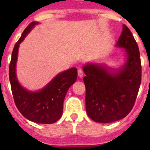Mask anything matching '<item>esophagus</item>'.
Segmentation results:
<instances>
[{"label":"esophagus","instance_id":"obj_1","mask_svg":"<svg viewBox=\"0 0 150 150\" xmlns=\"http://www.w3.org/2000/svg\"><path fill=\"white\" fill-rule=\"evenodd\" d=\"M77 72H78V76H79V77H82V76H83V74H84V73H83V68H81V67H80V68L78 69Z\"/></svg>","mask_w":150,"mask_h":150}]
</instances>
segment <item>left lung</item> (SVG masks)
I'll return each instance as SVG.
<instances>
[{"mask_svg":"<svg viewBox=\"0 0 150 150\" xmlns=\"http://www.w3.org/2000/svg\"><path fill=\"white\" fill-rule=\"evenodd\" d=\"M116 46L125 48L127 62L116 74L97 64L84 66L86 108L89 118L100 123L125 117L134 105L141 83L140 52L130 29L123 25Z\"/></svg>","mask_w":150,"mask_h":150,"instance_id":"left-lung-1","label":"left lung"}]
</instances>
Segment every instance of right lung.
Returning <instances> with one entry per match:
<instances>
[{"label":"right lung","mask_w":150,"mask_h":150,"mask_svg":"<svg viewBox=\"0 0 150 150\" xmlns=\"http://www.w3.org/2000/svg\"><path fill=\"white\" fill-rule=\"evenodd\" d=\"M38 24L30 22L13 48L9 67V77L14 102L26 119L41 124H52L61 118L63 112V103L68 88L77 78L75 67L58 74L44 88L38 92H30L21 86L16 75V63L19 44L28 33Z\"/></svg>","instance_id":"obj_1"}]
</instances>
